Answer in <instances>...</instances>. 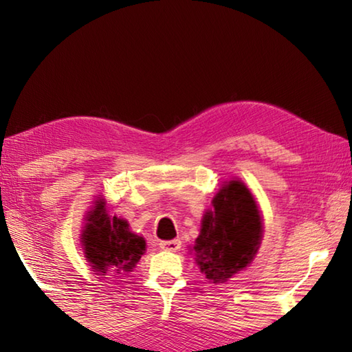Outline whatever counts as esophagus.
I'll return each instance as SVG.
<instances>
[{
    "instance_id": "1",
    "label": "esophagus",
    "mask_w": 352,
    "mask_h": 352,
    "mask_svg": "<svg viewBox=\"0 0 352 352\" xmlns=\"http://www.w3.org/2000/svg\"><path fill=\"white\" fill-rule=\"evenodd\" d=\"M182 247L180 239H172V241H162L160 242V248L166 250V252H178Z\"/></svg>"
}]
</instances>
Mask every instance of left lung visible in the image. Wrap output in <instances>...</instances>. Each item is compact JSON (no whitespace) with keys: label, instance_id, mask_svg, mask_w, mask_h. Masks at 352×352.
Segmentation results:
<instances>
[{"label":"left lung","instance_id":"left-lung-1","mask_svg":"<svg viewBox=\"0 0 352 352\" xmlns=\"http://www.w3.org/2000/svg\"><path fill=\"white\" fill-rule=\"evenodd\" d=\"M212 206L214 211L204 216L194 252L201 273L214 283H223L254 258L262 223L253 195L237 180L219 190Z\"/></svg>","mask_w":352,"mask_h":352}]
</instances>
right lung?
I'll list each match as a JSON object with an SVG mask.
<instances>
[{
  "instance_id": "obj_1",
  "label": "right lung",
  "mask_w": 352,
  "mask_h": 352,
  "mask_svg": "<svg viewBox=\"0 0 352 352\" xmlns=\"http://www.w3.org/2000/svg\"><path fill=\"white\" fill-rule=\"evenodd\" d=\"M82 242L91 267L102 273L130 272L146 250V241L130 233L126 220L107 216L102 200L88 217Z\"/></svg>"
}]
</instances>
